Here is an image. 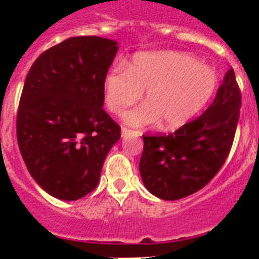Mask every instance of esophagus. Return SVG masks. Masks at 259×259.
<instances>
[{
	"label": "esophagus",
	"instance_id": "esophagus-1",
	"mask_svg": "<svg viewBox=\"0 0 259 259\" xmlns=\"http://www.w3.org/2000/svg\"><path fill=\"white\" fill-rule=\"evenodd\" d=\"M135 134H136V132L132 131V130H130V128L122 127V136H123V137L128 136V135H135Z\"/></svg>",
	"mask_w": 259,
	"mask_h": 259
}]
</instances>
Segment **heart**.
<instances>
[{
    "instance_id": "obj_1",
    "label": "heart",
    "mask_w": 259,
    "mask_h": 259,
    "mask_svg": "<svg viewBox=\"0 0 259 259\" xmlns=\"http://www.w3.org/2000/svg\"><path fill=\"white\" fill-rule=\"evenodd\" d=\"M218 77L210 66L178 52L140 53L131 65L116 66L105 80V101L113 114H122L139 101L145 91L146 102L128 111L124 120L135 127L162 120L175 130L193 118L211 98Z\"/></svg>"
}]
</instances>
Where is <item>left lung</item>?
<instances>
[{
    "instance_id": "8db88e82",
    "label": "left lung",
    "mask_w": 259,
    "mask_h": 259,
    "mask_svg": "<svg viewBox=\"0 0 259 259\" xmlns=\"http://www.w3.org/2000/svg\"><path fill=\"white\" fill-rule=\"evenodd\" d=\"M240 107L241 91L235 71L230 68L202 115L172 134L144 135L140 175L146 189L167 201L202 189L230 154Z\"/></svg>"
}]
</instances>
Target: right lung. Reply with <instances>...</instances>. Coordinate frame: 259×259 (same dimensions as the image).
<instances>
[{
  "instance_id": "right-lung-1",
  "label": "right lung",
  "mask_w": 259,
  "mask_h": 259,
  "mask_svg": "<svg viewBox=\"0 0 259 259\" xmlns=\"http://www.w3.org/2000/svg\"><path fill=\"white\" fill-rule=\"evenodd\" d=\"M116 42L79 36L40 54L27 74L17 114L20 153L35 182L65 201L97 187L120 125L102 109Z\"/></svg>"
}]
</instances>
